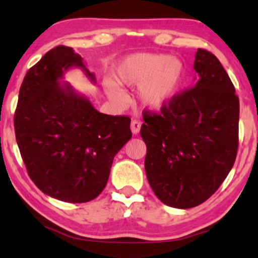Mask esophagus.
I'll list each match as a JSON object with an SVG mask.
<instances>
[{"label":"esophagus","mask_w":258,"mask_h":258,"mask_svg":"<svg viewBox=\"0 0 258 258\" xmlns=\"http://www.w3.org/2000/svg\"><path fill=\"white\" fill-rule=\"evenodd\" d=\"M140 128H141V122L138 121V120H133L131 122V131H132L133 134H138L140 132Z\"/></svg>","instance_id":"34e87169"}]
</instances>
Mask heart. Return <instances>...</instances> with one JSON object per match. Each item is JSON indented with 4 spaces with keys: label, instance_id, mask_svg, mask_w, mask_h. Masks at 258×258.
Instances as JSON below:
<instances>
[{
    "label": "heart",
    "instance_id": "1",
    "mask_svg": "<svg viewBox=\"0 0 258 258\" xmlns=\"http://www.w3.org/2000/svg\"><path fill=\"white\" fill-rule=\"evenodd\" d=\"M116 78L120 85L139 87V100L142 105L156 111L177 97L185 79V68L171 55L139 52L124 57L118 63ZM104 89L117 105L127 102L125 92L113 81H105Z\"/></svg>",
    "mask_w": 258,
    "mask_h": 258
}]
</instances>
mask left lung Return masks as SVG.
<instances>
[{
	"label": "left lung",
	"mask_w": 258,
	"mask_h": 258,
	"mask_svg": "<svg viewBox=\"0 0 258 258\" xmlns=\"http://www.w3.org/2000/svg\"><path fill=\"white\" fill-rule=\"evenodd\" d=\"M193 87L144 114L145 169L166 206L189 209L207 201L230 173L238 151L239 99L217 57L198 49Z\"/></svg>",
	"instance_id": "8db88e82"
}]
</instances>
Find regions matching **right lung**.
I'll return each instance as SVG.
<instances>
[{
  "instance_id": "1",
  "label": "right lung",
  "mask_w": 258,
  "mask_h": 258,
  "mask_svg": "<svg viewBox=\"0 0 258 258\" xmlns=\"http://www.w3.org/2000/svg\"><path fill=\"white\" fill-rule=\"evenodd\" d=\"M80 69L96 78L70 47L49 50L27 71L15 113L16 140L41 191L69 203L92 201L107 185L113 157L132 138L131 119L101 113L64 81Z\"/></svg>"
}]
</instances>
